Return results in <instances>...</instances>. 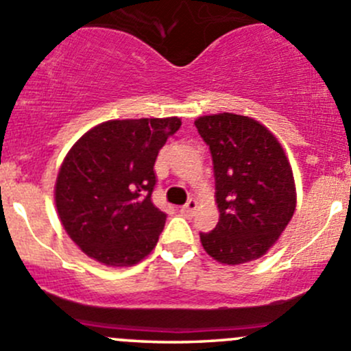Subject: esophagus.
I'll return each instance as SVG.
<instances>
[{"label": "esophagus", "instance_id": "1", "mask_svg": "<svg viewBox=\"0 0 351 351\" xmlns=\"http://www.w3.org/2000/svg\"><path fill=\"white\" fill-rule=\"evenodd\" d=\"M195 208H197V200L190 198V200L186 202L183 207H180V212H182V214H185V215H190L193 210H195Z\"/></svg>", "mask_w": 351, "mask_h": 351}]
</instances>
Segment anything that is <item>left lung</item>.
I'll list each match as a JSON object with an SVG mask.
<instances>
[{"label":"left lung","instance_id":"1","mask_svg":"<svg viewBox=\"0 0 351 351\" xmlns=\"http://www.w3.org/2000/svg\"><path fill=\"white\" fill-rule=\"evenodd\" d=\"M195 127L214 162L219 222L200 232L204 250L226 265L263 256L295 210L292 168L274 134L234 113L198 117Z\"/></svg>","mask_w":351,"mask_h":351}]
</instances>
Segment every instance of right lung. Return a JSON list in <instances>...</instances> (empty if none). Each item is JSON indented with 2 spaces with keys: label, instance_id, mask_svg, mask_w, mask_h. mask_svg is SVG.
I'll list each match as a JSON object with an SVG mask.
<instances>
[{
  "label": "right lung",
  "instance_id": "add662e5",
  "mask_svg": "<svg viewBox=\"0 0 351 351\" xmlns=\"http://www.w3.org/2000/svg\"><path fill=\"white\" fill-rule=\"evenodd\" d=\"M180 125L178 117L108 120L71 147L56 182V207L83 253L130 267L153 251L166 222L151 200L154 162Z\"/></svg>",
  "mask_w": 351,
  "mask_h": 351
}]
</instances>
